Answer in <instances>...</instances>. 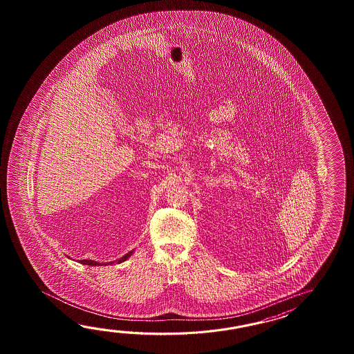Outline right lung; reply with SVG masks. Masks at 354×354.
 I'll list each match as a JSON object with an SVG mask.
<instances>
[{
  "label": "right lung",
  "instance_id": "1",
  "mask_svg": "<svg viewBox=\"0 0 354 354\" xmlns=\"http://www.w3.org/2000/svg\"><path fill=\"white\" fill-rule=\"evenodd\" d=\"M131 254H133V250H131V252H129V253H127L125 256L121 257L120 259H118V263H121V262L127 261L129 257L131 256ZM80 262H81L82 264H87V266H100V264H104L98 263V262H96V261H91V259H82V261H80Z\"/></svg>",
  "mask_w": 354,
  "mask_h": 354
}]
</instances>
